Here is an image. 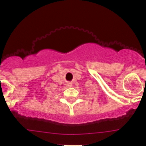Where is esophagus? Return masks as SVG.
Segmentation results:
<instances>
[{
	"label": "esophagus",
	"mask_w": 146,
	"mask_h": 146,
	"mask_svg": "<svg viewBox=\"0 0 146 146\" xmlns=\"http://www.w3.org/2000/svg\"><path fill=\"white\" fill-rule=\"evenodd\" d=\"M67 86H69V87H71V86H72V84H71V83H68V84H67Z\"/></svg>",
	"instance_id": "esophagus-1"
}]
</instances>
